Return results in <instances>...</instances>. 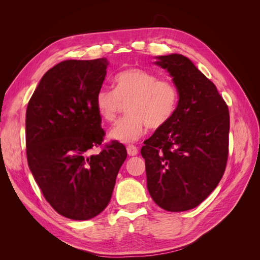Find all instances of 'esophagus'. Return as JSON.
<instances>
[{
    "instance_id": "1",
    "label": "esophagus",
    "mask_w": 260,
    "mask_h": 260,
    "mask_svg": "<svg viewBox=\"0 0 260 260\" xmlns=\"http://www.w3.org/2000/svg\"><path fill=\"white\" fill-rule=\"evenodd\" d=\"M127 152H128L129 156H136L139 153V149L135 145H128L127 146Z\"/></svg>"
}]
</instances>
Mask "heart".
<instances>
[{"mask_svg": "<svg viewBox=\"0 0 260 260\" xmlns=\"http://www.w3.org/2000/svg\"><path fill=\"white\" fill-rule=\"evenodd\" d=\"M179 102L175 83L159 79L140 68L124 69L114 78V90L102 89L95 95V108L102 119L113 122L121 104L128 103L123 117L108 132V138L120 143L136 142L146 127L157 130L174 117Z\"/></svg>", "mask_w": 260, "mask_h": 260, "instance_id": "heart-1", "label": "heart"}]
</instances>
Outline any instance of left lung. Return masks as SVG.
I'll return each instance as SVG.
<instances>
[{"instance_id": "8db88e82", "label": "left lung", "mask_w": 260, "mask_h": 260, "mask_svg": "<svg viewBox=\"0 0 260 260\" xmlns=\"http://www.w3.org/2000/svg\"><path fill=\"white\" fill-rule=\"evenodd\" d=\"M179 91L170 121L144 142L147 190L167 211L192 209L215 190L228 159L230 117L216 85L181 54L156 56Z\"/></svg>"}]
</instances>
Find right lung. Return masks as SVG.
<instances>
[{
  "instance_id": "1",
  "label": "right lung",
  "mask_w": 260,
  "mask_h": 260,
  "mask_svg": "<svg viewBox=\"0 0 260 260\" xmlns=\"http://www.w3.org/2000/svg\"><path fill=\"white\" fill-rule=\"evenodd\" d=\"M107 66L106 58L59 62L41 78L27 107L30 171L50 205L73 220H89L106 208L127 158L116 141L88 156L104 137L95 95Z\"/></svg>"
}]
</instances>
